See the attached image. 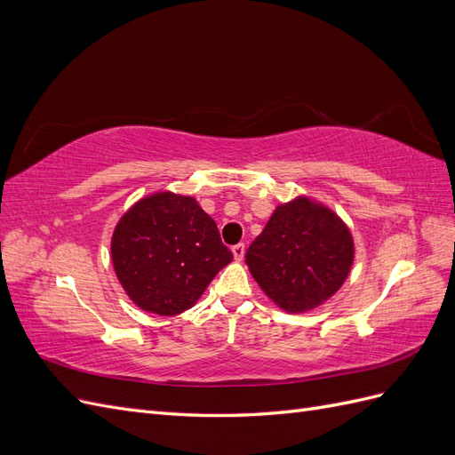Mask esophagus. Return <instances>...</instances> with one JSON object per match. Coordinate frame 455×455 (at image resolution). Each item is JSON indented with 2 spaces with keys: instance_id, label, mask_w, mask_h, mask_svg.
<instances>
[{
  "instance_id": "obj_1",
  "label": "esophagus",
  "mask_w": 455,
  "mask_h": 455,
  "mask_svg": "<svg viewBox=\"0 0 455 455\" xmlns=\"http://www.w3.org/2000/svg\"><path fill=\"white\" fill-rule=\"evenodd\" d=\"M233 256H235V259H243L244 256V243H239V244H233Z\"/></svg>"
}]
</instances>
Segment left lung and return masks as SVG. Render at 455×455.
I'll return each instance as SVG.
<instances>
[{"instance_id":"left-lung-1","label":"left lung","mask_w":455,"mask_h":455,"mask_svg":"<svg viewBox=\"0 0 455 455\" xmlns=\"http://www.w3.org/2000/svg\"><path fill=\"white\" fill-rule=\"evenodd\" d=\"M353 252L347 226L326 206L299 197L277 206L244 261L275 304L301 313L321 306L343 284Z\"/></svg>"}]
</instances>
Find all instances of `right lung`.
I'll return each mask as SVG.
<instances>
[{
    "label": "right lung",
    "mask_w": 455,
    "mask_h": 455,
    "mask_svg": "<svg viewBox=\"0 0 455 455\" xmlns=\"http://www.w3.org/2000/svg\"><path fill=\"white\" fill-rule=\"evenodd\" d=\"M112 259L136 306L171 316L194 306L233 254L196 199L163 191L119 220Z\"/></svg>",
    "instance_id": "add662e5"
}]
</instances>
